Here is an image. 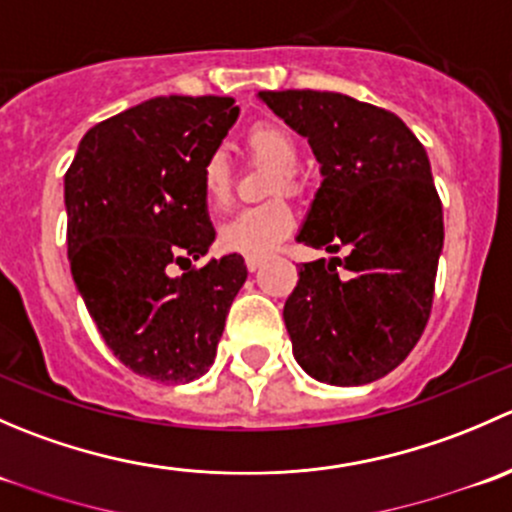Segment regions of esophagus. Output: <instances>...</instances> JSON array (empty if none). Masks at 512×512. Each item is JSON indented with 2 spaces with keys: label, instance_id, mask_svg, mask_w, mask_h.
Wrapping results in <instances>:
<instances>
[{
  "label": "esophagus",
  "instance_id": "34e87169",
  "mask_svg": "<svg viewBox=\"0 0 512 512\" xmlns=\"http://www.w3.org/2000/svg\"><path fill=\"white\" fill-rule=\"evenodd\" d=\"M245 265H247V270H250V272H257L262 267V257H247Z\"/></svg>",
  "mask_w": 512,
  "mask_h": 512
}]
</instances>
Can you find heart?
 Returning a JSON list of instances; mask_svg holds the SVG:
<instances>
[{"instance_id": "obj_1", "label": "heart", "mask_w": 512, "mask_h": 512, "mask_svg": "<svg viewBox=\"0 0 512 512\" xmlns=\"http://www.w3.org/2000/svg\"><path fill=\"white\" fill-rule=\"evenodd\" d=\"M245 148L252 158L260 163L270 165L275 170L270 180V193H297L299 178V146L292 133L280 123H255L245 136ZM203 198L213 213H220L230 205L232 200V173L230 163L223 153H213L205 158L203 173ZM294 215L287 203L272 200V203L257 205L237 213L235 218L227 220L220 227V245L227 252L247 257H265L280 245L282 240L292 232Z\"/></svg>"}]
</instances>
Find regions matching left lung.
<instances>
[{
    "label": "left lung",
    "mask_w": 512,
    "mask_h": 512,
    "mask_svg": "<svg viewBox=\"0 0 512 512\" xmlns=\"http://www.w3.org/2000/svg\"><path fill=\"white\" fill-rule=\"evenodd\" d=\"M260 98L322 163L297 240L349 250L299 267L285 302L292 354L317 381L371 384L409 356L431 314L443 208L426 148L396 113L352 96L307 89Z\"/></svg>",
    "instance_id": "1"
}]
</instances>
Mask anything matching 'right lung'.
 I'll list each match as a JSON object with an SVG mask.
<instances>
[{"label": "right lung", "instance_id": "add662e5", "mask_svg": "<svg viewBox=\"0 0 512 512\" xmlns=\"http://www.w3.org/2000/svg\"><path fill=\"white\" fill-rule=\"evenodd\" d=\"M237 113L227 96L151 98L96 123L64 175L76 289L113 356L146 379L203 376L247 280L240 255L190 267L215 240L203 163Z\"/></svg>", "mask_w": 512, "mask_h": 512}]
</instances>
